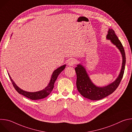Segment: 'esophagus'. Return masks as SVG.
<instances>
[{
	"label": "esophagus",
	"instance_id": "obj_1",
	"mask_svg": "<svg viewBox=\"0 0 132 132\" xmlns=\"http://www.w3.org/2000/svg\"><path fill=\"white\" fill-rule=\"evenodd\" d=\"M76 61H75L74 59H70L69 61H68V64L69 66H73L75 64H76Z\"/></svg>",
	"mask_w": 132,
	"mask_h": 132
}]
</instances>
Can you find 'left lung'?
<instances>
[{
    "label": "left lung",
    "mask_w": 132,
    "mask_h": 132,
    "mask_svg": "<svg viewBox=\"0 0 132 132\" xmlns=\"http://www.w3.org/2000/svg\"><path fill=\"white\" fill-rule=\"evenodd\" d=\"M106 39L110 40L111 42L119 49L123 57L122 66L120 73L113 82L103 87H97L91 82L85 68L82 65H78L75 68V71L77 75L76 86L78 91L83 97L91 100L102 99L113 92L119 86L124 72L126 63L124 49L113 30L112 29L109 30Z\"/></svg>",
    "instance_id": "left-lung-1"
}]
</instances>
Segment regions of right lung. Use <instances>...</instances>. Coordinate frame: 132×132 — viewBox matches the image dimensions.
<instances>
[{
    "label": "right lung",
    "instance_id": "add662e5",
    "mask_svg": "<svg viewBox=\"0 0 132 132\" xmlns=\"http://www.w3.org/2000/svg\"><path fill=\"white\" fill-rule=\"evenodd\" d=\"M65 66H66V65H64L63 66H61L60 67L58 68L57 69H56L55 70H54L52 75V77H51V80H50V82L48 85L43 90L37 91V92H29L25 91L20 89L15 85V84L12 80V79L9 76V74L8 75H9V78L11 80V81L13 85V86L14 87L15 90L19 93L21 94V95H22L25 96L26 97L29 98L31 100H39V99L45 98V97H47L50 95V93L52 92V91L54 88L55 81H56V79H57V78L59 75H60V73L65 69Z\"/></svg>",
    "mask_w": 132,
    "mask_h": 132
}]
</instances>
